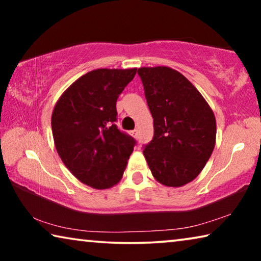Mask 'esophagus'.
Listing matches in <instances>:
<instances>
[{
	"label": "esophagus",
	"mask_w": 261,
	"mask_h": 261,
	"mask_svg": "<svg viewBox=\"0 0 261 261\" xmlns=\"http://www.w3.org/2000/svg\"><path fill=\"white\" fill-rule=\"evenodd\" d=\"M131 136L134 137V138H137V137H138V131H137V130L131 131Z\"/></svg>",
	"instance_id": "obj_1"
}]
</instances>
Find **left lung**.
Listing matches in <instances>:
<instances>
[{
  "label": "left lung",
  "instance_id": "obj_1",
  "mask_svg": "<svg viewBox=\"0 0 261 261\" xmlns=\"http://www.w3.org/2000/svg\"><path fill=\"white\" fill-rule=\"evenodd\" d=\"M154 137L143 151L153 177L179 188L197 177L213 153L216 121L210 105L193 84L169 67L138 69Z\"/></svg>",
  "mask_w": 261,
  "mask_h": 261
}]
</instances>
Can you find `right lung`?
Here are the masks:
<instances>
[{
	"label": "right lung",
	"mask_w": 261,
	"mask_h": 261,
	"mask_svg": "<svg viewBox=\"0 0 261 261\" xmlns=\"http://www.w3.org/2000/svg\"><path fill=\"white\" fill-rule=\"evenodd\" d=\"M134 69H96L73 82L53 110L51 131L61 160L88 187L120 182L136 140L117 129L116 101Z\"/></svg>",
	"instance_id": "right-lung-1"
}]
</instances>
